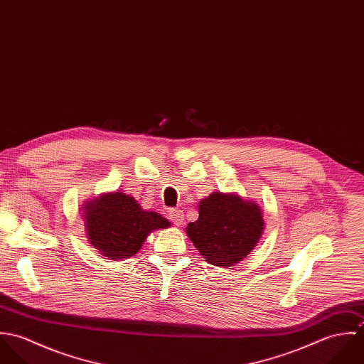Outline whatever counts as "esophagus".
Instances as JSON below:
<instances>
[{
	"instance_id": "34e87169",
	"label": "esophagus",
	"mask_w": 364,
	"mask_h": 364,
	"mask_svg": "<svg viewBox=\"0 0 364 364\" xmlns=\"http://www.w3.org/2000/svg\"><path fill=\"white\" fill-rule=\"evenodd\" d=\"M169 220L176 225V227H181L183 224V211L182 210H178V208H171L169 213Z\"/></svg>"
}]
</instances>
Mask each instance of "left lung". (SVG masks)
Returning a JSON list of instances; mask_svg holds the SVG:
<instances>
[{"label": "left lung", "mask_w": 364, "mask_h": 364, "mask_svg": "<svg viewBox=\"0 0 364 364\" xmlns=\"http://www.w3.org/2000/svg\"><path fill=\"white\" fill-rule=\"evenodd\" d=\"M264 230L262 210L235 193L213 192L199 203V218L186 234L208 263L230 267L244 259Z\"/></svg>", "instance_id": "8db88e82"}]
</instances>
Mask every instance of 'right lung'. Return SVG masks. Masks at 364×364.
I'll list each match as a JSON object with an SVG mask.
<instances>
[{
  "instance_id": "obj_1",
  "label": "right lung",
  "mask_w": 364,
  "mask_h": 364,
  "mask_svg": "<svg viewBox=\"0 0 364 364\" xmlns=\"http://www.w3.org/2000/svg\"><path fill=\"white\" fill-rule=\"evenodd\" d=\"M87 237L92 247L110 259H126L139 252L149 234L171 223L147 211L122 192L102 193L84 205Z\"/></svg>"
}]
</instances>
